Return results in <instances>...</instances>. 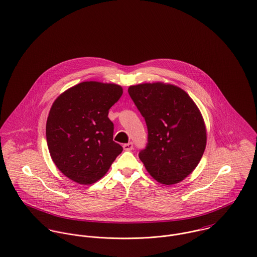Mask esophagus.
Listing matches in <instances>:
<instances>
[{"label": "esophagus", "mask_w": 257, "mask_h": 257, "mask_svg": "<svg viewBox=\"0 0 257 257\" xmlns=\"http://www.w3.org/2000/svg\"><path fill=\"white\" fill-rule=\"evenodd\" d=\"M123 148L125 151H131L133 149V143L132 142H129L127 144H124L123 145Z\"/></svg>", "instance_id": "esophagus-1"}]
</instances>
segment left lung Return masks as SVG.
<instances>
[{
	"label": "left lung",
	"instance_id": "1",
	"mask_svg": "<svg viewBox=\"0 0 257 257\" xmlns=\"http://www.w3.org/2000/svg\"><path fill=\"white\" fill-rule=\"evenodd\" d=\"M128 93L148 129V143L139 153L145 168L159 183L183 181L205 152L206 133L199 108L187 92L171 84L132 85Z\"/></svg>",
	"mask_w": 257,
	"mask_h": 257
}]
</instances>
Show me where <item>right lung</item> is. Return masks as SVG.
Listing matches in <instances>:
<instances>
[{"mask_svg":"<svg viewBox=\"0 0 257 257\" xmlns=\"http://www.w3.org/2000/svg\"><path fill=\"white\" fill-rule=\"evenodd\" d=\"M123 93L117 84L81 82L52 104L47 121V142L52 161L70 180L90 185L109 170L123 151L113 141L109 109Z\"/></svg>","mask_w":257,"mask_h":257,"instance_id":"right-lung-1","label":"right lung"}]
</instances>
